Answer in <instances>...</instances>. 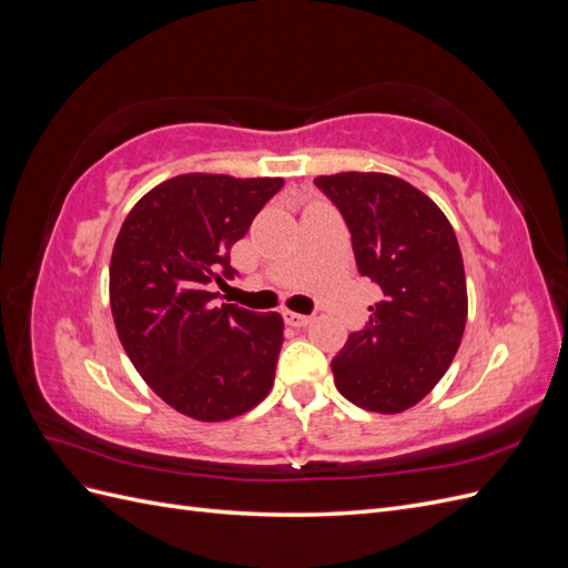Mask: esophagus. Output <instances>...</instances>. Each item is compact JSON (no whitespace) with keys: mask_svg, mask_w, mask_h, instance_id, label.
I'll use <instances>...</instances> for the list:
<instances>
[{"mask_svg":"<svg viewBox=\"0 0 568 568\" xmlns=\"http://www.w3.org/2000/svg\"><path fill=\"white\" fill-rule=\"evenodd\" d=\"M284 320H286L291 326H307V324L313 322L311 315H301V313H291V311L284 313Z\"/></svg>","mask_w":568,"mask_h":568,"instance_id":"1","label":"esophagus"}]
</instances>
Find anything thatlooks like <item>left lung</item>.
Masks as SVG:
<instances>
[{
    "instance_id": "obj_1",
    "label": "left lung",
    "mask_w": 568,
    "mask_h": 568,
    "mask_svg": "<svg viewBox=\"0 0 568 568\" xmlns=\"http://www.w3.org/2000/svg\"><path fill=\"white\" fill-rule=\"evenodd\" d=\"M343 215L355 263L382 288L369 322L332 359L353 405L395 415L417 405L448 372L467 324V280L455 230L409 182L384 173L315 180Z\"/></svg>"
}]
</instances>
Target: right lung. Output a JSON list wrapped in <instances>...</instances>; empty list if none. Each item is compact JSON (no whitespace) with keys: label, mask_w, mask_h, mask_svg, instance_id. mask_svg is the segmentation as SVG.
Instances as JSON below:
<instances>
[{"label":"right lung","mask_w":568,"mask_h":568,"mask_svg":"<svg viewBox=\"0 0 568 568\" xmlns=\"http://www.w3.org/2000/svg\"><path fill=\"white\" fill-rule=\"evenodd\" d=\"M284 180L180 175L136 201L111 255V311L134 369L182 415L222 422L270 393L284 343L277 313L222 303L230 248Z\"/></svg>","instance_id":"right-lung-1"}]
</instances>
